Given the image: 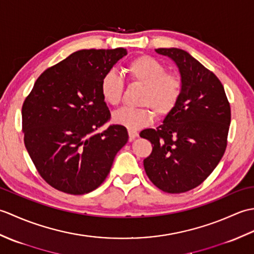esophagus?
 I'll list each match as a JSON object with an SVG mask.
<instances>
[{"label":"esophagus","instance_id":"34e87169","mask_svg":"<svg viewBox=\"0 0 254 254\" xmlns=\"http://www.w3.org/2000/svg\"><path fill=\"white\" fill-rule=\"evenodd\" d=\"M137 135H138V133L136 131L128 130V137H130V141H133L134 138H136Z\"/></svg>","mask_w":254,"mask_h":254}]
</instances>
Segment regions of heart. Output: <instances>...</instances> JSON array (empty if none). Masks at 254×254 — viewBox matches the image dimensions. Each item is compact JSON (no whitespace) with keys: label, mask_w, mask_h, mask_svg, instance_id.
Masks as SVG:
<instances>
[{"label":"heart","mask_w":254,"mask_h":254,"mask_svg":"<svg viewBox=\"0 0 254 254\" xmlns=\"http://www.w3.org/2000/svg\"><path fill=\"white\" fill-rule=\"evenodd\" d=\"M127 71L132 82L143 86L138 104L145 107H124L113 113V122L130 130H138L152 123V110L158 117H165L174 109L182 90V82L178 75L166 73L163 64L149 56L134 59L127 65ZM123 89V79L115 69H110L102 76L100 93L106 104L109 106L120 104ZM146 105L152 110L150 111Z\"/></svg>","instance_id":"obj_1"}]
</instances>
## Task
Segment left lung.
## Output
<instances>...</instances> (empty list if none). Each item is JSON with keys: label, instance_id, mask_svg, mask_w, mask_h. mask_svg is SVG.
Returning a JSON list of instances; mask_svg holds the SVG:
<instances>
[{"label": "left lung", "instance_id": "left-lung-1", "mask_svg": "<svg viewBox=\"0 0 254 254\" xmlns=\"http://www.w3.org/2000/svg\"><path fill=\"white\" fill-rule=\"evenodd\" d=\"M155 51L176 63L182 90L163 124L139 133L153 145L144 168L160 190L182 193L201 185L222 159L227 146L230 106L216 75L190 53L177 48Z\"/></svg>", "mask_w": 254, "mask_h": 254}]
</instances>
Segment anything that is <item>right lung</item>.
I'll return each instance as SVG.
<instances>
[{"mask_svg":"<svg viewBox=\"0 0 254 254\" xmlns=\"http://www.w3.org/2000/svg\"><path fill=\"white\" fill-rule=\"evenodd\" d=\"M127 49L79 50L42 73L21 108L24 142L47 183L80 195L105 181L127 128L109 121L100 82Z\"/></svg>","mask_w":254,"mask_h":254,"instance_id":"right-lung-1","label":"right lung"}]
</instances>
